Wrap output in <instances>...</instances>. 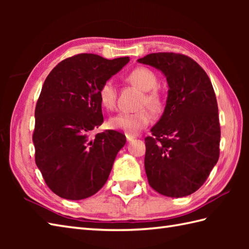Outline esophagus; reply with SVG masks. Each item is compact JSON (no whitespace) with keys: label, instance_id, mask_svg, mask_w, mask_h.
<instances>
[{"label":"esophagus","instance_id":"34e87169","mask_svg":"<svg viewBox=\"0 0 249 249\" xmlns=\"http://www.w3.org/2000/svg\"><path fill=\"white\" fill-rule=\"evenodd\" d=\"M126 139H127L128 142H131V141L135 139V137L134 136H130V135H126Z\"/></svg>","mask_w":249,"mask_h":249}]
</instances>
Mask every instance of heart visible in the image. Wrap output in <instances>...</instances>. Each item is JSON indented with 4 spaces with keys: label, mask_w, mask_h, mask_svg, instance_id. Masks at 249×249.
I'll return each mask as SVG.
<instances>
[{
    "label": "heart",
    "mask_w": 249,
    "mask_h": 249,
    "mask_svg": "<svg viewBox=\"0 0 249 249\" xmlns=\"http://www.w3.org/2000/svg\"><path fill=\"white\" fill-rule=\"evenodd\" d=\"M126 80L143 92L138 106L142 109L136 112H122L112 116L109 120V126L112 129L135 136L146 127L152 121L151 112L143 107H147L153 112H160L162 108V98L156 89L157 77L150 68L142 66L135 68L128 73ZM98 97L105 109L113 110L116 105V97H118V91L114 83L111 80L105 81L99 88Z\"/></svg>",
    "instance_id": "heart-1"
}]
</instances>
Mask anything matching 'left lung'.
<instances>
[{
	"instance_id": "left-lung-1",
	"label": "left lung",
	"mask_w": 249,
	"mask_h": 249,
	"mask_svg": "<svg viewBox=\"0 0 249 249\" xmlns=\"http://www.w3.org/2000/svg\"><path fill=\"white\" fill-rule=\"evenodd\" d=\"M160 71L168 97L160 120L144 139L145 173L160 195L182 198L198 190L219 157L218 107L206 72L190 57L160 52L138 60Z\"/></svg>"
}]
</instances>
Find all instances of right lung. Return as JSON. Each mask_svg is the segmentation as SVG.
<instances>
[{"instance_id": "add662e5", "label": "right lung", "mask_w": 249, "mask_h": 249, "mask_svg": "<svg viewBox=\"0 0 249 249\" xmlns=\"http://www.w3.org/2000/svg\"><path fill=\"white\" fill-rule=\"evenodd\" d=\"M129 57L107 60L82 53L59 63L46 78L35 108V162L48 187L61 198L82 200L107 182L123 134L106 130L98 91Z\"/></svg>"}]
</instances>
